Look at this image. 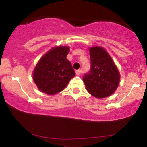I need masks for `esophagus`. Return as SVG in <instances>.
I'll return each instance as SVG.
<instances>
[{
    "label": "esophagus",
    "mask_w": 147,
    "mask_h": 147,
    "mask_svg": "<svg viewBox=\"0 0 147 147\" xmlns=\"http://www.w3.org/2000/svg\"><path fill=\"white\" fill-rule=\"evenodd\" d=\"M80 72H81V70H80V69H78V70L75 71V74H76L77 75H80Z\"/></svg>",
    "instance_id": "1"
}]
</instances>
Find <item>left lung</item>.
Masks as SVG:
<instances>
[{
	"label": "left lung",
	"instance_id": "1",
	"mask_svg": "<svg viewBox=\"0 0 147 147\" xmlns=\"http://www.w3.org/2000/svg\"><path fill=\"white\" fill-rule=\"evenodd\" d=\"M90 70L83 76L89 93L98 98L111 95L120 81L117 67L108 52L101 47L90 48Z\"/></svg>",
	"mask_w": 147,
	"mask_h": 147
}]
</instances>
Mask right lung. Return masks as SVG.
<instances>
[{"mask_svg": "<svg viewBox=\"0 0 147 147\" xmlns=\"http://www.w3.org/2000/svg\"><path fill=\"white\" fill-rule=\"evenodd\" d=\"M69 47L59 46L47 52L35 67L33 80L42 92L55 95L65 89L75 73L67 59Z\"/></svg>", "mask_w": 147, "mask_h": 147, "instance_id": "right-lung-1", "label": "right lung"}]
</instances>
